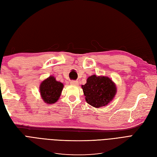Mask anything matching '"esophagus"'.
I'll return each mask as SVG.
<instances>
[{
	"instance_id": "34e87169",
	"label": "esophagus",
	"mask_w": 157,
	"mask_h": 157,
	"mask_svg": "<svg viewBox=\"0 0 157 157\" xmlns=\"http://www.w3.org/2000/svg\"><path fill=\"white\" fill-rule=\"evenodd\" d=\"M70 83H71V84L73 85V86H78V81H77V80H71Z\"/></svg>"
}]
</instances>
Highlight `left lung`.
Segmentation results:
<instances>
[{
  "instance_id": "left-lung-1",
  "label": "left lung",
  "mask_w": 157,
  "mask_h": 157,
  "mask_svg": "<svg viewBox=\"0 0 157 157\" xmlns=\"http://www.w3.org/2000/svg\"><path fill=\"white\" fill-rule=\"evenodd\" d=\"M82 88L86 101L96 108L107 105L117 93L116 85L110 78L96 75L89 77Z\"/></svg>"
}]
</instances>
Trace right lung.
<instances>
[{
	"label": "right lung",
	"instance_id": "add662e5",
	"mask_svg": "<svg viewBox=\"0 0 157 157\" xmlns=\"http://www.w3.org/2000/svg\"><path fill=\"white\" fill-rule=\"evenodd\" d=\"M63 88V83L57 81L54 77H49L40 85V96L46 103H54L59 99Z\"/></svg>",
	"mask_w": 157,
	"mask_h": 157
}]
</instances>
